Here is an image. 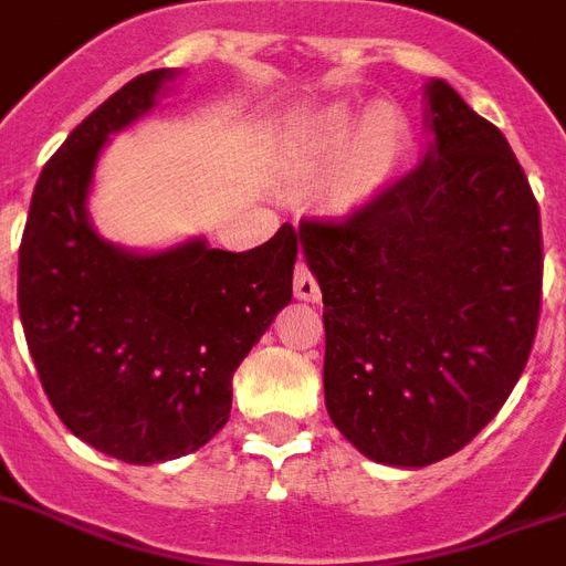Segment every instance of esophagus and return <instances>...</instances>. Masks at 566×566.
Instances as JSON below:
<instances>
[{
    "label": "esophagus",
    "instance_id": "1",
    "mask_svg": "<svg viewBox=\"0 0 566 566\" xmlns=\"http://www.w3.org/2000/svg\"><path fill=\"white\" fill-rule=\"evenodd\" d=\"M293 293H296V298H305V302H319V282H316V275L311 273L307 264H298L296 268V275H293Z\"/></svg>",
    "mask_w": 566,
    "mask_h": 566
}]
</instances>
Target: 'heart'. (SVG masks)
<instances>
[{
    "label": "heart",
    "mask_w": 566,
    "mask_h": 566,
    "mask_svg": "<svg viewBox=\"0 0 566 566\" xmlns=\"http://www.w3.org/2000/svg\"><path fill=\"white\" fill-rule=\"evenodd\" d=\"M354 126V114L345 106L325 112L313 126V140L322 151H336L345 146ZM408 129L402 114L388 103H379L365 114L354 144H350V180L356 187H374L400 164L406 151Z\"/></svg>",
    "instance_id": "obj_1"
}]
</instances>
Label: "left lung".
<instances>
[{
	"mask_svg": "<svg viewBox=\"0 0 566 566\" xmlns=\"http://www.w3.org/2000/svg\"><path fill=\"white\" fill-rule=\"evenodd\" d=\"M431 146L342 221H305L325 302V406L365 458L460 452L524 374L541 316V216L497 126L426 85Z\"/></svg>",
	"mask_w": 566,
	"mask_h": 566,
	"instance_id": "left-lung-1",
	"label": "left lung"
}]
</instances>
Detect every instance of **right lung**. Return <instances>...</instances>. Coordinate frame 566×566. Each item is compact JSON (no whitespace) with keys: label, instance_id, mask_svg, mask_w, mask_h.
I'll list each match as a JSON object with an SVG mask.
<instances>
[{"label":"right lung","instance_id":"add662e5","mask_svg":"<svg viewBox=\"0 0 566 566\" xmlns=\"http://www.w3.org/2000/svg\"><path fill=\"white\" fill-rule=\"evenodd\" d=\"M169 80L172 69L140 74L65 137L19 244V316L51 406L71 434L135 467L224 429L232 374L293 298L298 253L291 224L247 253L192 239L144 255L94 232L85 201L99 151Z\"/></svg>","mask_w":566,"mask_h":566}]
</instances>
